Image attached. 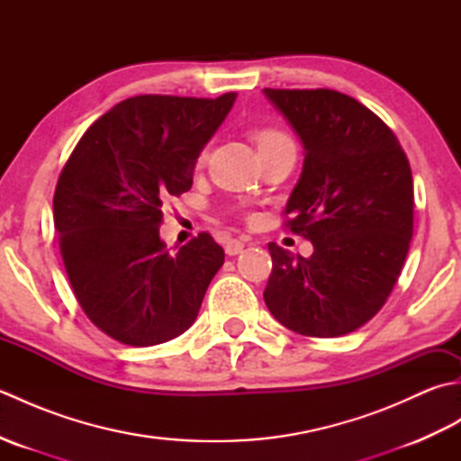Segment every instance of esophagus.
<instances>
[{"instance_id": "1", "label": "esophagus", "mask_w": 461, "mask_h": 461, "mask_svg": "<svg viewBox=\"0 0 461 461\" xmlns=\"http://www.w3.org/2000/svg\"><path fill=\"white\" fill-rule=\"evenodd\" d=\"M243 248H246V243L240 241V240L225 241V253H228V256H240V253L243 251Z\"/></svg>"}]
</instances>
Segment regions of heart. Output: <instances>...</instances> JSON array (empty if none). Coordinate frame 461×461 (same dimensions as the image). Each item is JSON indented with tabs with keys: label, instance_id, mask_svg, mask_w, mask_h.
I'll return each mask as SVG.
<instances>
[{
	"label": "heart",
	"instance_id": "heart-1",
	"mask_svg": "<svg viewBox=\"0 0 461 461\" xmlns=\"http://www.w3.org/2000/svg\"><path fill=\"white\" fill-rule=\"evenodd\" d=\"M256 140H258V146L259 150L261 149H267V146H276V144H287L291 142L285 134H283L281 131H276V129H263L256 134ZM205 160V152L200 154V164Z\"/></svg>",
	"mask_w": 461,
	"mask_h": 461
}]
</instances>
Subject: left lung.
<instances>
[{
    "mask_svg": "<svg viewBox=\"0 0 461 461\" xmlns=\"http://www.w3.org/2000/svg\"><path fill=\"white\" fill-rule=\"evenodd\" d=\"M303 144V172L285 213L312 243L291 258L269 243L263 299L283 327L340 337L384 305L408 256L414 225L412 170L394 132L348 95L263 89Z\"/></svg>",
    "mask_w": 461,
    "mask_h": 461,
    "instance_id": "left-lung-1",
    "label": "left lung"
}]
</instances>
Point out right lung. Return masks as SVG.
<instances>
[{
    "instance_id": "right-lung-1",
    "label": "right lung",
    "mask_w": 461,
    "mask_h": 461,
    "mask_svg": "<svg viewBox=\"0 0 461 461\" xmlns=\"http://www.w3.org/2000/svg\"><path fill=\"white\" fill-rule=\"evenodd\" d=\"M236 96L126 99L83 134L59 176L53 215L67 277L114 340L160 345L198 317L225 253L210 233L170 251L162 203L192 188L195 160Z\"/></svg>"
}]
</instances>
